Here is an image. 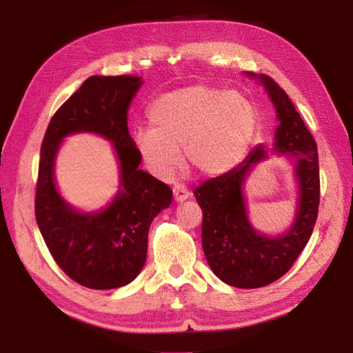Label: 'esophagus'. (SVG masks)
<instances>
[{"label":"esophagus","mask_w":353,"mask_h":353,"mask_svg":"<svg viewBox=\"0 0 353 353\" xmlns=\"http://www.w3.org/2000/svg\"><path fill=\"white\" fill-rule=\"evenodd\" d=\"M172 194H174V201L176 202H183L190 198V191L183 187V185H176L172 188Z\"/></svg>","instance_id":"34e87169"}]
</instances>
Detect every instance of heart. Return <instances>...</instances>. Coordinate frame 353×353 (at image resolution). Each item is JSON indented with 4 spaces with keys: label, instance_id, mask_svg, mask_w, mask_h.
<instances>
[{
    "label": "heart",
    "instance_id": "heart-1",
    "mask_svg": "<svg viewBox=\"0 0 353 353\" xmlns=\"http://www.w3.org/2000/svg\"><path fill=\"white\" fill-rule=\"evenodd\" d=\"M152 128L135 130L143 163L160 179L174 174L185 162L204 177L235 170L255 139L259 117L243 93L210 85H191L162 94L149 109Z\"/></svg>",
    "mask_w": 353,
    "mask_h": 353
}]
</instances>
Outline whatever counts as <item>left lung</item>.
<instances>
[{
	"instance_id": "8db88e82",
	"label": "left lung",
	"mask_w": 353,
	"mask_h": 353,
	"mask_svg": "<svg viewBox=\"0 0 353 353\" xmlns=\"http://www.w3.org/2000/svg\"><path fill=\"white\" fill-rule=\"evenodd\" d=\"M265 88L279 126L271 154L283 155L296 182L294 216L282 234L259 232L249 219L246 182L256 165L270 159L263 145L235 170L196 188L202 210V249L214 276L235 288H261L288 272L313 234L319 207V162L316 141L294 104L270 76L244 73Z\"/></svg>"
}]
</instances>
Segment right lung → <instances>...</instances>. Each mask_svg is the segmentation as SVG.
<instances>
[{"instance_id":"1","label":"right lung","mask_w":353,"mask_h":353,"mask_svg":"<svg viewBox=\"0 0 353 353\" xmlns=\"http://www.w3.org/2000/svg\"><path fill=\"white\" fill-rule=\"evenodd\" d=\"M143 85L140 76H92L48 124L40 151L35 218L61 270L92 290L121 288L146 261L152 219L168 208L172 191L139 170L141 157L128 129V112ZM94 133L112 143L120 183L105 208L85 212L71 206L55 182V159L63 140Z\"/></svg>"}]
</instances>
